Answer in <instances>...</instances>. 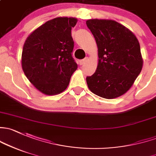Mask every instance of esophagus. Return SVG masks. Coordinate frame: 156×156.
<instances>
[{"label": "esophagus", "mask_w": 156, "mask_h": 156, "mask_svg": "<svg viewBox=\"0 0 156 156\" xmlns=\"http://www.w3.org/2000/svg\"><path fill=\"white\" fill-rule=\"evenodd\" d=\"M87 60H88V57H85L84 59H83V60H81L79 61V63H80V65H83V64H84L85 63H86L87 61Z\"/></svg>", "instance_id": "34e87169"}]
</instances>
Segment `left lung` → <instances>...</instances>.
I'll return each instance as SVG.
<instances>
[{"instance_id": "obj_1", "label": "left lung", "mask_w": 156, "mask_h": 156, "mask_svg": "<svg viewBox=\"0 0 156 156\" xmlns=\"http://www.w3.org/2000/svg\"><path fill=\"white\" fill-rule=\"evenodd\" d=\"M86 24L96 39L99 55L96 72L86 78L88 87L105 99L119 97L130 89L141 72L138 40L115 21L90 19Z\"/></svg>"}]
</instances>
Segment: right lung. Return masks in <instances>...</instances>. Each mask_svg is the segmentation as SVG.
<instances>
[{"label":"right lung","instance_id":"obj_1","mask_svg":"<svg viewBox=\"0 0 156 156\" xmlns=\"http://www.w3.org/2000/svg\"><path fill=\"white\" fill-rule=\"evenodd\" d=\"M75 18L59 17L35 30L24 42L22 65L24 75L37 90L45 95L64 91L78 68L73 57L72 27Z\"/></svg>","mask_w":156,"mask_h":156}]
</instances>
